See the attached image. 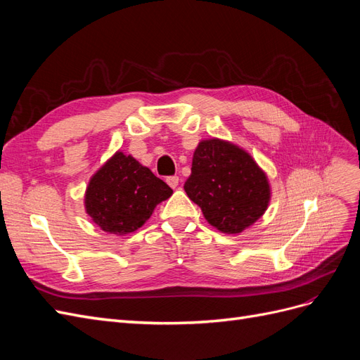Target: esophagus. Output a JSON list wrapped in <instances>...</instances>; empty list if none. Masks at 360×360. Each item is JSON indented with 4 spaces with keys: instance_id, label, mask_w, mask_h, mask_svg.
<instances>
[{
    "instance_id": "esophagus-1",
    "label": "esophagus",
    "mask_w": 360,
    "mask_h": 360,
    "mask_svg": "<svg viewBox=\"0 0 360 360\" xmlns=\"http://www.w3.org/2000/svg\"><path fill=\"white\" fill-rule=\"evenodd\" d=\"M167 183L169 184L172 189H176L179 186V177L177 176H171V177L167 179Z\"/></svg>"
}]
</instances>
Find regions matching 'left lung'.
<instances>
[{"label": "left lung", "instance_id": "1", "mask_svg": "<svg viewBox=\"0 0 360 360\" xmlns=\"http://www.w3.org/2000/svg\"><path fill=\"white\" fill-rule=\"evenodd\" d=\"M191 171L184 191L221 233L240 234L266 213L271 198L267 174L242 147L219 138L202 139Z\"/></svg>", "mask_w": 360, "mask_h": 360}]
</instances>
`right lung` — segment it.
<instances>
[{"label": "right lung", "mask_w": 360, "mask_h": 360, "mask_svg": "<svg viewBox=\"0 0 360 360\" xmlns=\"http://www.w3.org/2000/svg\"><path fill=\"white\" fill-rule=\"evenodd\" d=\"M171 195L172 189L165 181L132 155L118 150L91 176L84 205L102 231L124 236L143 226L156 205Z\"/></svg>", "instance_id": "1"}]
</instances>
